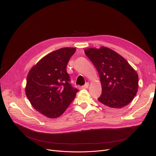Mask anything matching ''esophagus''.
Masks as SVG:
<instances>
[{
  "instance_id": "1",
  "label": "esophagus",
  "mask_w": 156,
  "mask_h": 156,
  "mask_svg": "<svg viewBox=\"0 0 156 156\" xmlns=\"http://www.w3.org/2000/svg\"><path fill=\"white\" fill-rule=\"evenodd\" d=\"M88 86H89V83H86L84 85L81 87V88H87L88 87Z\"/></svg>"
}]
</instances>
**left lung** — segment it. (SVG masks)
I'll return each mask as SVG.
<instances>
[{
  "label": "left lung",
  "instance_id": "left-lung-1",
  "mask_svg": "<svg viewBox=\"0 0 156 156\" xmlns=\"http://www.w3.org/2000/svg\"><path fill=\"white\" fill-rule=\"evenodd\" d=\"M84 53L100 77L102 92L98 101L112 111H118L128 105L139 88V77L135 70L124 58L109 48H88Z\"/></svg>",
  "mask_w": 156,
  "mask_h": 156
}]
</instances>
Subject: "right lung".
<instances>
[{"mask_svg":"<svg viewBox=\"0 0 156 156\" xmlns=\"http://www.w3.org/2000/svg\"><path fill=\"white\" fill-rule=\"evenodd\" d=\"M76 51L73 48L56 50L45 56L30 70L25 92L31 105L48 118L62 115L78 90L70 84L66 66Z\"/></svg>","mask_w":156,"mask_h":156,"instance_id":"add662e5","label":"right lung"}]
</instances>
